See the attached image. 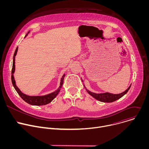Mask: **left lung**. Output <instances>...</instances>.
<instances>
[{
    "label": "left lung",
    "mask_w": 149,
    "mask_h": 149,
    "mask_svg": "<svg viewBox=\"0 0 149 149\" xmlns=\"http://www.w3.org/2000/svg\"><path fill=\"white\" fill-rule=\"evenodd\" d=\"M82 81L83 82L82 78H81ZM84 88H86V91H87V93L91 95L93 97H94L95 99L101 101V102H112L113 101H115L118 99H120V98H121L123 96H124L128 91L129 90L131 85L129 86V87L127 88L125 91L120 93V94H114L112 93H93L91 91H90V90H88L86 86H84Z\"/></svg>",
    "instance_id": "8db88e82"
}]
</instances>
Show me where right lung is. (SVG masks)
Returning a JSON list of instances; mask_svg holds the SVG:
<instances>
[{
	"label": "right lung",
	"mask_w": 149,
	"mask_h": 149,
	"mask_svg": "<svg viewBox=\"0 0 149 149\" xmlns=\"http://www.w3.org/2000/svg\"><path fill=\"white\" fill-rule=\"evenodd\" d=\"M30 31H29L28 32V33L26 35V36H25V38L28 35V34L29 33ZM17 49H18V47L16 48L14 55H13V65H12V76H11V79H12V82L13 84V86L14 87L15 90L16 91V92L18 93V94L20 95V97L22 98L25 102H26L27 103L32 105H44L46 104H48L49 103H50L55 97L58 94V93H59L61 88L62 86V84L63 83V79H64L65 75V74H63L61 79V82H60V85L59 87H58V88L55 90V91L45 95H38V96H29L28 95H26L25 94H24L23 93H22L19 88L16 86V81L15 80V78H14V75L13 74L15 72V56L17 54Z\"/></svg>",
	"instance_id": "1"
}]
</instances>
